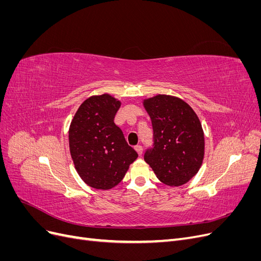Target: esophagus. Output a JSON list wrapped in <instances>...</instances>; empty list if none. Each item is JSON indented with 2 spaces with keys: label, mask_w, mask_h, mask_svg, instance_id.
<instances>
[{
  "label": "esophagus",
  "mask_w": 261,
  "mask_h": 261,
  "mask_svg": "<svg viewBox=\"0 0 261 261\" xmlns=\"http://www.w3.org/2000/svg\"><path fill=\"white\" fill-rule=\"evenodd\" d=\"M135 150H136L137 153H138L139 155L143 154V146H140V145H137V146H135Z\"/></svg>",
  "instance_id": "obj_1"
}]
</instances>
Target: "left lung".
<instances>
[{"label": "left lung", "instance_id": "left-lung-1", "mask_svg": "<svg viewBox=\"0 0 261 261\" xmlns=\"http://www.w3.org/2000/svg\"><path fill=\"white\" fill-rule=\"evenodd\" d=\"M151 118L153 145L144 159L156 177L180 186L199 171L204 153L201 124L194 110L179 98L158 94L144 101Z\"/></svg>", "mask_w": 261, "mask_h": 261}]
</instances>
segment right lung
I'll use <instances>...</instances> for the list:
<instances>
[{"label":"right lung","mask_w":261,"mask_h":261,"mask_svg":"<svg viewBox=\"0 0 261 261\" xmlns=\"http://www.w3.org/2000/svg\"><path fill=\"white\" fill-rule=\"evenodd\" d=\"M120 107L108 93L93 96L83 102L70 123V155L78 174L92 188L116 186L138 156L114 123Z\"/></svg>","instance_id":"right-lung-1"}]
</instances>
